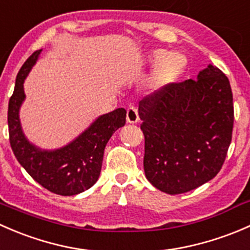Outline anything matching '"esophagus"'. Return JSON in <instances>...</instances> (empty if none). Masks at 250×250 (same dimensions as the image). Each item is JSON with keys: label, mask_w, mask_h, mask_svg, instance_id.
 <instances>
[{"label": "esophagus", "mask_w": 250, "mask_h": 250, "mask_svg": "<svg viewBox=\"0 0 250 250\" xmlns=\"http://www.w3.org/2000/svg\"><path fill=\"white\" fill-rule=\"evenodd\" d=\"M140 120L138 117V109L135 106H131L127 108V112H126V122L128 124H136Z\"/></svg>", "instance_id": "obj_1"}]
</instances>
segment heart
<instances>
[{
    "label": "heart",
    "instance_id": "b5f03b06",
    "mask_svg": "<svg viewBox=\"0 0 250 250\" xmlns=\"http://www.w3.org/2000/svg\"><path fill=\"white\" fill-rule=\"evenodd\" d=\"M146 62L149 66H155L149 87L153 92H163L169 85L176 83L187 68V59L181 53L168 54L163 49H154L146 55Z\"/></svg>",
    "mask_w": 250,
    "mask_h": 250
}]
</instances>
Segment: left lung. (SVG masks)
I'll use <instances>...</instances> for the list:
<instances>
[{"label": "left lung", "instance_id": "left-lung-1", "mask_svg": "<svg viewBox=\"0 0 250 250\" xmlns=\"http://www.w3.org/2000/svg\"><path fill=\"white\" fill-rule=\"evenodd\" d=\"M144 172L156 189L183 194L214 178L225 161L233 127L232 91L213 65L196 81L172 84L140 102Z\"/></svg>", "mask_w": 250, "mask_h": 250}]
</instances>
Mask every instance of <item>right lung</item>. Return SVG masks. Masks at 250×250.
<instances>
[{
  "label": "right lung",
  "mask_w": 250,
  "mask_h": 250,
  "mask_svg": "<svg viewBox=\"0 0 250 250\" xmlns=\"http://www.w3.org/2000/svg\"><path fill=\"white\" fill-rule=\"evenodd\" d=\"M42 51L36 50L25 61L15 79L8 104L9 142L19 164L38 184L54 194L72 196L90 189L101 172L106 144L126 122V110L118 108L100 115L73 141L58 149H42L31 143L22 131L20 107L24 104V82Z\"/></svg>",
  "instance_id": "obj_1"
}]
</instances>
